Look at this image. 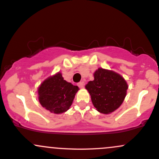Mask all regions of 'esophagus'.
<instances>
[{
	"mask_svg": "<svg viewBox=\"0 0 159 159\" xmlns=\"http://www.w3.org/2000/svg\"><path fill=\"white\" fill-rule=\"evenodd\" d=\"M77 85L80 88H83V86H84V83H83V82H80Z\"/></svg>",
	"mask_w": 159,
	"mask_h": 159,
	"instance_id": "34e87169",
	"label": "esophagus"
}]
</instances>
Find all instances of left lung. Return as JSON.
<instances>
[{"instance_id":"1","label":"left lung","mask_w":159,"mask_h":159,"mask_svg":"<svg viewBox=\"0 0 159 159\" xmlns=\"http://www.w3.org/2000/svg\"><path fill=\"white\" fill-rule=\"evenodd\" d=\"M86 89L96 110L100 113L110 114L123 103L128 86L120 74L98 68L94 73V80L87 83Z\"/></svg>"}]
</instances>
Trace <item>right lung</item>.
Instances as JSON below:
<instances>
[{
	"label": "right lung",
	"instance_id": "right-lung-1",
	"mask_svg": "<svg viewBox=\"0 0 159 159\" xmlns=\"http://www.w3.org/2000/svg\"><path fill=\"white\" fill-rule=\"evenodd\" d=\"M78 90L79 87L66 82L62 74L57 73L39 87V100L42 107L52 113H64L71 106Z\"/></svg>",
	"mask_w": 159,
	"mask_h": 159
}]
</instances>
